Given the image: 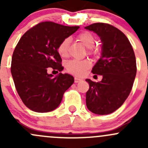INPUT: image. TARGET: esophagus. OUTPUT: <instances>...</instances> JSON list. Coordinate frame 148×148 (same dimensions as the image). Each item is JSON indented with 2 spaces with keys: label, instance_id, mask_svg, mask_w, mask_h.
Listing matches in <instances>:
<instances>
[{
  "label": "esophagus",
  "instance_id": "34e87169",
  "mask_svg": "<svg viewBox=\"0 0 148 148\" xmlns=\"http://www.w3.org/2000/svg\"><path fill=\"white\" fill-rule=\"evenodd\" d=\"M82 79L78 78V77H74V82L75 83L80 82H82Z\"/></svg>",
  "mask_w": 148,
  "mask_h": 148
}]
</instances>
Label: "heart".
Wrapping results in <instances>:
<instances>
[{"label": "heart", "instance_id": "1", "mask_svg": "<svg viewBox=\"0 0 148 148\" xmlns=\"http://www.w3.org/2000/svg\"><path fill=\"white\" fill-rule=\"evenodd\" d=\"M77 38L82 43L88 48L87 53L92 56H97L100 53V48L93 46L95 43V38L94 36L89 31H84L80 33L77 36ZM69 38H64L62 40L57 47L58 53L61 57H66L68 56ZM90 67V63L86 60H71L66 64V69L67 71L74 75L81 77L84 75Z\"/></svg>", "mask_w": 148, "mask_h": 148}]
</instances>
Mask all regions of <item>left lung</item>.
<instances>
[{
	"label": "left lung",
	"mask_w": 148,
	"mask_h": 148,
	"mask_svg": "<svg viewBox=\"0 0 148 148\" xmlns=\"http://www.w3.org/2000/svg\"><path fill=\"white\" fill-rule=\"evenodd\" d=\"M85 28L96 33L102 42V56L92 72L103 78L99 82L86 79V107L95 114H108L120 108L130 93L137 72L135 53L126 36L112 25L95 23Z\"/></svg>",
	"instance_id": "1"
}]
</instances>
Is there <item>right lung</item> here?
<instances>
[{"label": "right lung", "instance_id": "right-lung-1", "mask_svg": "<svg viewBox=\"0 0 148 148\" xmlns=\"http://www.w3.org/2000/svg\"><path fill=\"white\" fill-rule=\"evenodd\" d=\"M79 28L41 22L19 40L12 56L10 71L19 97L32 111L48 112L55 110L74 83V77L69 74L59 73L53 77L47 70L49 67L57 72L64 69L57 47Z\"/></svg>", "mask_w": 148, "mask_h": 148}]
</instances>
